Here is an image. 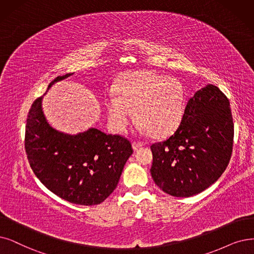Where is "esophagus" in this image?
<instances>
[{
	"mask_svg": "<svg viewBox=\"0 0 254 254\" xmlns=\"http://www.w3.org/2000/svg\"><path fill=\"white\" fill-rule=\"evenodd\" d=\"M143 145H144L143 141H136V140H133V141H132V148H133L134 151L137 150L139 147H141Z\"/></svg>",
	"mask_w": 254,
	"mask_h": 254,
	"instance_id": "obj_1",
	"label": "esophagus"
}]
</instances>
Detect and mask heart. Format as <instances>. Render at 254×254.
Wrapping results in <instances>:
<instances>
[{"instance_id":"heart-1","label":"heart","mask_w":254,"mask_h":254,"mask_svg":"<svg viewBox=\"0 0 254 254\" xmlns=\"http://www.w3.org/2000/svg\"><path fill=\"white\" fill-rule=\"evenodd\" d=\"M118 97L108 96L105 107L109 123L122 132L136 119L146 132L165 136L178 127L185 110L184 87L176 78L151 70L127 73L117 87Z\"/></svg>"}]
</instances>
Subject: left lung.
Returning a JSON list of instances; mask_svg holds the SVG:
<instances>
[{
	"label": "left lung",
	"instance_id": "1",
	"mask_svg": "<svg viewBox=\"0 0 254 254\" xmlns=\"http://www.w3.org/2000/svg\"><path fill=\"white\" fill-rule=\"evenodd\" d=\"M233 121L228 98L208 84L190 98L175 132L151 145V175L174 197H190L216 182L229 164Z\"/></svg>",
	"mask_w": 254,
	"mask_h": 254
}]
</instances>
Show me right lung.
Segmentation results:
<instances>
[{"label": "right lung", "instance_id": "right-lung-1", "mask_svg": "<svg viewBox=\"0 0 254 254\" xmlns=\"http://www.w3.org/2000/svg\"><path fill=\"white\" fill-rule=\"evenodd\" d=\"M73 73L56 77L49 87ZM27 158L40 182L70 203L97 205L115 190L133 149L130 140L90 128L77 135L51 127L42 97L31 105L25 130Z\"/></svg>", "mask_w": 254, "mask_h": 254}]
</instances>
